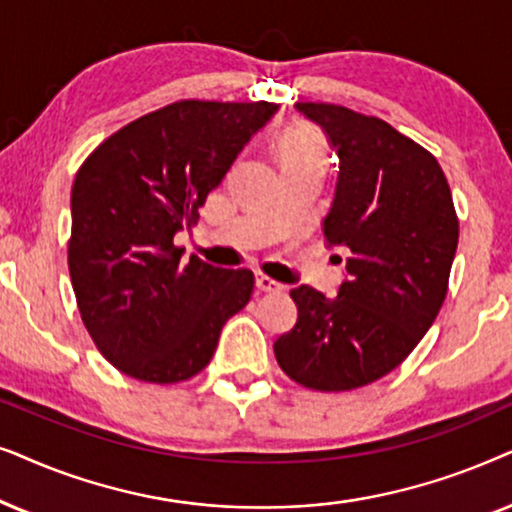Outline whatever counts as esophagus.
<instances>
[{"label": "esophagus", "instance_id": "1", "mask_svg": "<svg viewBox=\"0 0 512 512\" xmlns=\"http://www.w3.org/2000/svg\"><path fill=\"white\" fill-rule=\"evenodd\" d=\"M255 285H257V290H262V292H281L283 290L281 283H276L274 278L262 276V274L255 278Z\"/></svg>", "mask_w": 512, "mask_h": 512}]
</instances>
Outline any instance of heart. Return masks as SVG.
Instances as JSON below:
<instances>
[{
    "label": "heart",
    "mask_w": 512,
    "mask_h": 512,
    "mask_svg": "<svg viewBox=\"0 0 512 512\" xmlns=\"http://www.w3.org/2000/svg\"><path fill=\"white\" fill-rule=\"evenodd\" d=\"M274 152L283 173H297V170L323 173L327 166V147L323 138L304 126H290L278 133Z\"/></svg>",
    "instance_id": "b5f03b06"
}]
</instances>
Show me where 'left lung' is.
Listing matches in <instances>:
<instances>
[{"label":"left lung","mask_w":512,"mask_h":512,"mask_svg":"<svg viewBox=\"0 0 512 512\" xmlns=\"http://www.w3.org/2000/svg\"><path fill=\"white\" fill-rule=\"evenodd\" d=\"M295 109L337 152L327 248H344L335 297L297 285V323L274 342L281 370L313 391H351L395 370L447 295L459 220L433 154L386 121L325 102ZM342 262V257H339Z\"/></svg>","instance_id":"8db88e82"}]
</instances>
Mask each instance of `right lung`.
I'll return each instance as SVG.
<instances>
[{"instance_id": "obj_1", "label": "right lung", "mask_w": 512, "mask_h": 512, "mask_svg": "<svg viewBox=\"0 0 512 512\" xmlns=\"http://www.w3.org/2000/svg\"><path fill=\"white\" fill-rule=\"evenodd\" d=\"M274 102L182 100L107 138L72 185L67 262L79 313L128 377L175 384L201 372L227 320L250 302L252 271L173 245L222 185Z\"/></svg>"}]
</instances>
